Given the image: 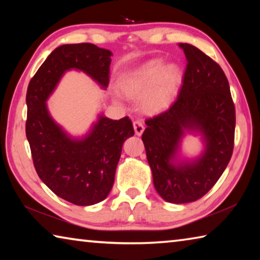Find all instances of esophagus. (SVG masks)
Listing matches in <instances>:
<instances>
[{
  "label": "esophagus",
  "instance_id": "34e87169",
  "mask_svg": "<svg viewBox=\"0 0 260 260\" xmlns=\"http://www.w3.org/2000/svg\"><path fill=\"white\" fill-rule=\"evenodd\" d=\"M133 127H134V131H135V135H138V136L142 135L143 131H144V126H143L142 122H141L140 120H135L133 122Z\"/></svg>",
  "mask_w": 260,
  "mask_h": 260
}]
</instances>
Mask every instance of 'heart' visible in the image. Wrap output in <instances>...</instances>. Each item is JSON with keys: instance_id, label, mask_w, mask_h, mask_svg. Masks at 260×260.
<instances>
[{"instance_id": "obj_1", "label": "heart", "mask_w": 260, "mask_h": 260, "mask_svg": "<svg viewBox=\"0 0 260 260\" xmlns=\"http://www.w3.org/2000/svg\"><path fill=\"white\" fill-rule=\"evenodd\" d=\"M182 76L175 64L166 65L164 59L155 58L122 76L119 88L127 99L141 101L147 113H158L172 103L181 83Z\"/></svg>"}]
</instances>
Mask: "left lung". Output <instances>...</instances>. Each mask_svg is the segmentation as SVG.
<instances>
[{
	"mask_svg": "<svg viewBox=\"0 0 260 260\" xmlns=\"http://www.w3.org/2000/svg\"><path fill=\"white\" fill-rule=\"evenodd\" d=\"M187 59L182 87L167 111L146 121L142 141L157 192L169 203L200 200L212 188L231 160L235 107L222 69L199 48L180 43ZM187 134L199 135L204 150L182 155Z\"/></svg>",
	"mask_w": 260,
	"mask_h": 260,
	"instance_id": "8db88e82",
	"label": "left lung"
}]
</instances>
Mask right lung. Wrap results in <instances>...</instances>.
<instances>
[{"label": "right lung", "mask_w": 260, "mask_h": 260, "mask_svg": "<svg viewBox=\"0 0 260 260\" xmlns=\"http://www.w3.org/2000/svg\"><path fill=\"white\" fill-rule=\"evenodd\" d=\"M111 56L91 43L57 47L34 74L26 94V138L39 178L60 199L80 206L108 197L122 144L134 135L133 125L128 117L112 120L100 113L85 135L72 136L50 116L47 101L71 70L107 89Z\"/></svg>", "instance_id": "right-lung-1"}]
</instances>
